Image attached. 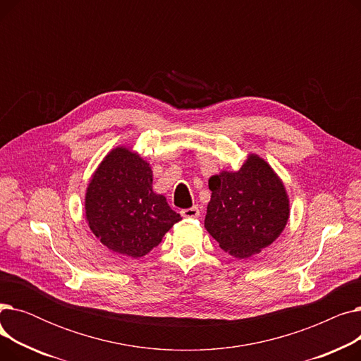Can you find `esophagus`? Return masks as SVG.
<instances>
[{
    "label": "esophagus",
    "mask_w": 361,
    "mask_h": 361,
    "mask_svg": "<svg viewBox=\"0 0 361 361\" xmlns=\"http://www.w3.org/2000/svg\"><path fill=\"white\" fill-rule=\"evenodd\" d=\"M199 215H200V212H199V207H197V206L188 207V209H183V211H181V216H184V218H188V219L197 218Z\"/></svg>",
    "instance_id": "1"
}]
</instances>
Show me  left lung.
I'll return each instance as SVG.
<instances>
[{
  "label": "left lung",
  "mask_w": 361,
  "mask_h": 361,
  "mask_svg": "<svg viewBox=\"0 0 361 361\" xmlns=\"http://www.w3.org/2000/svg\"><path fill=\"white\" fill-rule=\"evenodd\" d=\"M209 188L204 228L225 253L247 259L286 230L291 212L286 184L257 154H249L237 171L212 176Z\"/></svg>",
  "instance_id": "obj_1"
}]
</instances>
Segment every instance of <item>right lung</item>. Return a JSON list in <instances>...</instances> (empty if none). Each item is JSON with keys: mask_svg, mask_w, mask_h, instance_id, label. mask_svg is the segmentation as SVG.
Masks as SVG:
<instances>
[{"mask_svg": "<svg viewBox=\"0 0 361 361\" xmlns=\"http://www.w3.org/2000/svg\"><path fill=\"white\" fill-rule=\"evenodd\" d=\"M152 183L150 164L128 145L111 149L93 171L85 193V219L108 250L143 257L181 219Z\"/></svg>", "mask_w": 361, "mask_h": 361, "instance_id": "add662e5", "label": "right lung"}]
</instances>
